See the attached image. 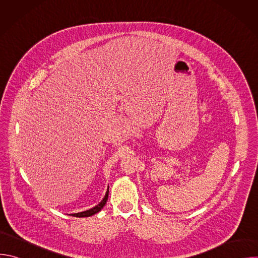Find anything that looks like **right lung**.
<instances>
[{"mask_svg":"<svg viewBox=\"0 0 258 258\" xmlns=\"http://www.w3.org/2000/svg\"><path fill=\"white\" fill-rule=\"evenodd\" d=\"M108 194H109V186H108V188H107V191H106V194H105L104 198L102 199V201H101L98 205L94 206V207L91 208V209H88V210H85V211H82V212H78V213H71V214H69V215L76 216V217H89V216H92V215L98 213V212L101 211V209L105 206V204H106V202H107V200H108Z\"/></svg>","mask_w":258,"mask_h":258,"instance_id":"1","label":"right lung"}]
</instances>
